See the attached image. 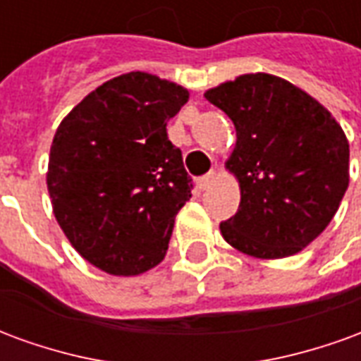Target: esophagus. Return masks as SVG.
Wrapping results in <instances>:
<instances>
[{
    "instance_id": "1",
    "label": "esophagus",
    "mask_w": 361,
    "mask_h": 361,
    "mask_svg": "<svg viewBox=\"0 0 361 361\" xmlns=\"http://www.w3.org/2000/svg\"><path fill=\"white\" fill-rule=\"evenodd\" d=\"M216 180H219V173H216V170H212V172H209L207 176H203L201 180H197V188L201 189V191H204V189L211 188Z\"/></svg>"
}]
</instances>
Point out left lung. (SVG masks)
<instances>
[{
    "label": "left lung",
    "mask_w": 361,
    "mask_h": 361,
    "mask_svg": "<svg viewBox=\"0 0 361 361\" xmlns=\"http://www.w3.org/2000/svg\"><path fill=\"white\" fill-rule=\"evenodd\" d=\"M204 98L234 121L238 137L226 170L242 199L220 234L251 257L295 255L329 226L348 189L350 147L341 123L276 75H240Z\"/></svg>",
    "instance_id": "obj_1"
}]
</instances>
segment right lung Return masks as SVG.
<instances>
[{
  "mask_svg": "<svg viewBox=\"0 0 361 361\" xmlns=\"http://www.w3.org/2000/svg\"><path fill=\"white\" fill-rule=\"evenodd\" d=\"M188 89L131 71L100 85L61 119L48 162L59 228L82 259L137 276L164 259L191 178L166 126Z\"/></svg>",
  "mask_w": 361,
  "mask_h": 361,
  "instance_id": "add662e5",
  "label": "right lung"
}]
</instances>
